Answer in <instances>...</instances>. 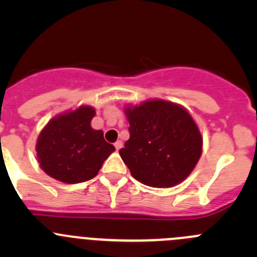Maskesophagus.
<instances>
[{"instance_id":"obj_1","label":"esophagus","mask_w":257,"mask_h":257,"mask_svg":"<svg viewBox=\"0 0 257 257\" xmlns=\"http://www.w3.org/2000/svg\"><path fill=\"white\" fill-rule=\"evenodd\" d=\"M114 147H115L116 150H119L121 147H123V143H121V141H116L115 143H114Z\"/></svg>"}]
</instances>
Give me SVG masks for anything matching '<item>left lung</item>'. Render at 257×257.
<instances>
[{"instance_id": "left-lung-1", "label": "left lung", "mask_w": 257, "mask_h": 257, "mask_svg": "<svg viewBox=\"0 0 257 257\" xmlns=\"http://www.w3.org/2000/svg\"><path fill=\"white\" fill-rule=\"evenodd\" d=\"M129 137L119 150L132 177L152 188H172L185 180L203 153V137L186 108L170 100L126 104Z\"/></svg>"}]
</instances>
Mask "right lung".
<instances>
[{
	"label": "right lung",
	"instance_id": "right-lung-1",
	"mask_svg": "<svg viewBox=\"0 0 257 257\" xmlns=\"http://www.w3.org/2000/svg\"><path fill=\"white\" fill-rule=\"evenodd\" d=\"M95 109L83 104L57 114L36 143L37 162L46 174L64 184H78L98 174L104 160L115 150L102 131L90 125Z\"/></svg>",
	"mask_w": 257,
	"mask_h": 257
}]
</instances>
